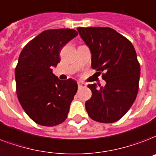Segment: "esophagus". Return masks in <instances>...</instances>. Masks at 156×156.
<instances>
[{
    "label": "esophagus",
    "instance_id": "1",
    "mask_svg": "<svg viewBox=\"0 0 156 156\" xmlns=\"http://www.w3.org/2000/svg\"><path fill=\"white\" fill-rule=\"evenodd\" d=\"M78 88H81V87H86V84L83 82H78Z\"/></svg>",
    "mask_w": 156,
    "mask_h": 156
}]
</instances>
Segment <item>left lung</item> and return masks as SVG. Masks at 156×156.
Returning <instances> with one entry per match:
<instances>
[{
    "label": "left lung",
    "mask_w": 156,
    "mask_h": 156,
    "mask_svg": "<svg viewBox=\"0 0 156 156\" xmlns=\"http://www.w3.org/2000/svg\"><path fill=\"white\" fill-rule=\"evenodd\" d=\"M91 54V67L102 73L105 86L87 85L92 96L85 103L89 117L100 123L120 119L136 100L140 65L133 44L110 28H78Z\"/></svg>",
    "instance_id": "left-lung-1"
}]
</instances>
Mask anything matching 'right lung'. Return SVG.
<instances>
[{
	"label": "right lung",
	"instance_id": "add662e5",
	"mask_svg": "<svg viewBox=\"0 0 156 156\" xmlns=\"http://www.w3.org/2000/svg\"><path fill=\"white\" fill-rule=\"evenodd\" d=\"M78 33L70 28L41 33L26 45L15 68L16 92L21 106L35 123L58 125L67 118L78 90L75 80H59L52 73L59 53Z\"/></svg>",
	"mask_w": 156,
	"mask_h": 156
}]
</instances>
